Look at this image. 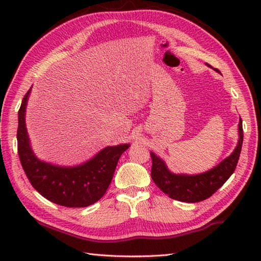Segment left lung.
<instances>
[{
  "label": "left lung",
  "mask_w": 261,
  "mask_h": 261,
  "mask_svg": "<svg viewBox=\"0 0 261 261\" xmlns=\"http://www.w3.org/2000/svg\"><path fill=\"white\" fill-rule=\"evenodd\" d=\"M219 71L218 69H215ZM243 141L242 120H239V141L228 158L216 167L198 175H176L170 173L164 160L150 152L152 159L151 178L165 194L180 202L196 203L212 196L234 173Z\"/></svg>",
  "instance_id": "left-lung-1"
}]
</instances>
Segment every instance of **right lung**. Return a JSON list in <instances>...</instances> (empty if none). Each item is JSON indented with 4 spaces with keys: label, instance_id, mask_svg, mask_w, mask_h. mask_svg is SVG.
Here are the masks:
<instances>
[{
    "label": "right lung",
    "instance_id": "obj_1",
    "mask_svg": "<svg viewBox=\"0 0 261 261\" xmlns=\"http://www.w3.org/2000/svg\"><path fill=\"white\" fill-rule=\"evenodd\" d=\"M28 91L18 119V153L28 179L36 191L53 203L66 207H86L97 202L109 188L121 154L129 143L102 149L95 157L75 167H60L39 160L33 153L25 127Z\"/></svg>",
    "mask_w": 261,
    "mask_h": 261
}]
</instances>
